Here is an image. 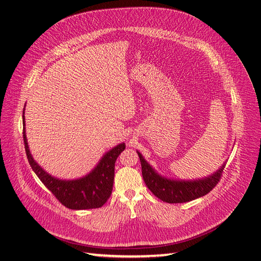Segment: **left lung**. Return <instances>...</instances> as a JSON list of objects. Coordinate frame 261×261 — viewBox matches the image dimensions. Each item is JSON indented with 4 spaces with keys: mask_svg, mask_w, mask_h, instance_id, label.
<instances>
[{
    "mask_svg": "<svg viewBox=\"0 0 261 261\" xmlns=\"http://www.w3.org/2000/svg\"><path fill=\"white\" fill-rule=\"evenodd\" d=\"M138 155L142 166V176L148 189L158 198L171 204L190 202V200L208 194L218 184L225 168L224 164L215 174L198 179V181H173V179L160 176L155 173L143 159L141 153L138 152Z\"/></svg>",
    "mask_w": 261,
    "mask_h": 261,
    "instance_id": "obj_1",
    "label": "left lung"
}]
</instances>
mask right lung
<instances>
[{"label":"right lung","mask_w":261,"mask_h":261,"mask_svg":"<svg viewBox=\"0 0 261 261\" xmlns=\"http://www.w3.org/2000/svg\"><path fill=\"white\" fill-rule=\"evenodd\" d=\"M23 124V140L30 165L43 184L58 199V202L70 210H91L99 208L108 200L112 192L113 178H115V163L120 153L125 149L124 143L119 144L116 148L107 152L96 169L91 171L88 175L79 179H72V181H62L46 173L32 158L28 141H26L24 112Z\"/></svg>","instance_id":"obj_1"}]
</instances>
